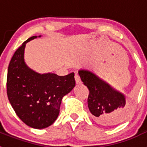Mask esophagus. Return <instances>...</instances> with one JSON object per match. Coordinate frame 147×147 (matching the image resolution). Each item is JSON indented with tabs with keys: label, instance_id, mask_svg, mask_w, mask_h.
Returning <instances> with one entry per match:
<instances>
[{
	"label": "esophagus",
	"instance_id": "34e87169",
	"mask_svg": "<svg viewBox=\"0 0 147 147\" xmlns=\"http://www.w3.org/2000/svg\"><path fill=\"white\" fill-rule=\"evenodd\" d=\"M74 78H75V81H76V84H80V83H81V80H80V76H79V74H75Z\"/></svg>",
	"mask_w": 147,
	"mask_h": 147
}]
</instances>
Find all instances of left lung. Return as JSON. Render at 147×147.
I'll list each match as a JSON object with an SVG mask.
<instances>
[{"mask_svg": "<svg viewBox=\"0 0 147 147\" xmlns=\"http://www.w3.org/2000/svg\"><path fill=\"white\" fill-rule=\"evenodd\" d=\"M83 84L89 90L88 105L98 124L112 126L124 121L129 112L125 96L87 70L79 71Z\"/></svg>", "mask_w": 147, "mask_h": 147, "instance_id": "8db88e82", "label": "left lung"}]
</instances>
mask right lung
I'll return each instance as SVG.
<instances>
[{
  "instance_id": "add662e5",
  "label": "right lung",
  "mask_w": 147,
  "mask_h": 147,
  "mask_svg": "<svg viewBox=\"0 0 147 147\" xmlns=\"http://www.w3.org/2000/svg\"><path fill=\"white\" fill-rule=\"evenodd\" d=\"M18 48L8 67L6 92L17 115L26 125L43 129L57 119L62 97L75 86L74 73L66 76L40 74L26 65L23 59L26 43Z\"/></svg>"
}]
</instances>
